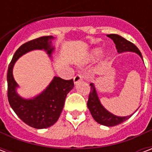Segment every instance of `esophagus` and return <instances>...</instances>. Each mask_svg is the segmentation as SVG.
I'll list each match as a JSON object with an SVG mask.
<instances>
[{
	"label": "esophagus",
	"mask_w": 152,
	"mask_h": 152,
	"mask_svg": "<svg viewBox=\"0 0 152 152\" xmlns=\"http://www.w3.org/2000/svg\"><path fill=\"white\" fill-rule=\"evenodd\" d=\"M83 80V77L81 75H76V76H74V83L75 84H77L78 82H80V81H81Z\"/></svg>",
	"instance_id": "obj_1"
}]
</instances>
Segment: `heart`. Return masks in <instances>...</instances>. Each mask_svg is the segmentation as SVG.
<instances>
[{
    "label": "heart",
    "mask_w": 152,
    "mask_h": 152,
    "mask_svg": "<svg viewBox=\"0 0 152 152\" xmlns=\"http://www.w3.org/2000/svg\"><path fill=\"white\" fill-rule=\"evenodd\" d=\"M102 51V48H100V47L93 49V50H91L89 51V53H88L87 56H86V59L84 60V61H85V62H89V61H94V60L97 59V58L101 55ZM109 57H110V54H109V53H107L105 56H104V60H105V61H107L109 58Z\"/></svg>",
    "instance_id": "1"
}]
</instances>
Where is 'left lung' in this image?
<instances>
[{
    "label": "left lung",
    "mask_w": 152,
    "mask_h": 152,
    "mask_svg": "<svg viewBox=\"0 0 152 152\" xmlns=\"http://www.w3.org/2000/svg\"><path fill=\"white\" fill-rule=\"evenodd\" d=\"M107 37L114 41L118 53L128 52V51L134 52V53H137L142 58V53L139 50L137 49L135 45L131 43L130 41H129L124 37L116 34L107 35ZM90 86H91L90 93H89L87 106H88L89 112L92 115L93 118L99 124L111 127V126H115V125L121 124L124 121H127L129 118L131 117V115L133 114L130 115H127V116H117V115H115L111 112H109L107 109L104 108V107L101 104V102L99 101V96L96 91L94 85L91 83Z\"/></svg>",
    "instance_id": "8db88e82"
}]
</instances>
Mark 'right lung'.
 I'll return each instance as SVG.
<instances>
[{"mask_svg":"<svg viewBox=\"0 0 152 152\" xmlns=\"http://www.w3.org/2000/svg\"><path fill=\"white\" fill-rule=\"evenodd\" d=\"M53 39L52 36L41 37L22 45L16 50L8 67L7 96L10 105L25 124L35 129L50 127L58 120L66 94L74 87L73 79L66 80L54 76L41 94L31 99H25L16 92L18 86L13 76V67L22 55L31 50H44L49 56H51L54 49L51 46V40Z\"/></svg>","mask_w":152,"mask_h":152,"instance_id":"obj_1","label":"right lung"}]
</instances>
